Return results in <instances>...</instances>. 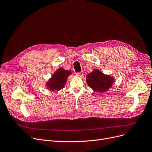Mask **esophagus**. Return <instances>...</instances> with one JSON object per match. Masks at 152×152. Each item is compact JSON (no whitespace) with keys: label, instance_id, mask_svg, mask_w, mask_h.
<instances>
[{"label":"esophagus","instance_id":"34e87169","mask_svg":"<svg viewBox=\"0 0 152 152\" xmlns=\"http://www.w3.org/2000/svg\"><path fill=\"white\" fill-rule=\"evenodd\" d=\"M83 72H78L76 74V76L77 77H81L83 76Z\"/></svg>","mask_w":152,"mask_h":152}]
</instances>
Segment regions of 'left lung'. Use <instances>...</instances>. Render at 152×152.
Instances as JSON below:
<instances>
[{
  "label": "left lung",
  "instance_id": "obj_1",
  "mask_svg": "<svg viewBox=\"0 0 152 152\" xmlns=\"http://www.w3.org/2000/svg\"><path fill=\"white\" fill-rule=\"evenodd\" d=\"M86 81L89 87L93 91L104 93L108 91L115 83V78L108 75H105L99 69H95L86 77Z\"/></svg>",
  "mask_w": 152,
  "mask_h": 152
}]
</instances>
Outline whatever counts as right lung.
Listing matches in <instances>:
<instances>
[{
    "mask_svg": "<svg viewBox=\"0 0 152 152\" xmlns=\"http://www.w3.org/2000/svg\"><path fill=\"white\" fill-rule=\"evenodd\" d=\"M72 74L70 70H66L63 67H60L56 70L49 80L46 82L45 86L49 91H59L64 88L67 82V79Z\"/></svg>",
    "mask_w": 152,
    "mask_h": 152,
    "instance_id": "add662e5",
    "label": "right lung"
}]
</instances>
